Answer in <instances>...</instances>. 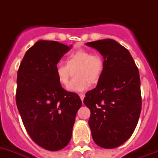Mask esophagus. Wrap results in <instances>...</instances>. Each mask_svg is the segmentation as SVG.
<instances>
[{"mask_svg":"<svg viewBox=\"0 0 158 158\" xmlns=\"http://www.w3.org/2000/svg\"><path fill=\"white\" fill-rule=\"evenodd\" d=\"M84 96H85V95L83 93H81V94H79V97H80V99H81L82 101H83V99H84Z\"/></svg>","mask_w":158,"mask_h":158,"instance_id":"obj_1","label":"esophagus"}]
</instances>
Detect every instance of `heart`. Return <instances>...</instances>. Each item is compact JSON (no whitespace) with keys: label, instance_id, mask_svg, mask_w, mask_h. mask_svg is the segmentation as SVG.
<instances>
[{"label":"heart","instance_id":"b5f03b06","mask_svg":"<svg viewBox=\"0 0 158 158\" xmlns=\"http://www.w3.org/2000/svg\"><path fill=\"white\" fill-rule=\"evenodd\" d=\"M75 69L72 79L67 85V90L72 92H82L88 88L90 83H96L104 72V59L99 54H92L90 50H78L69 54L66 64L57 63L55 73L60 84L67 86L71 71Z\"/></svg>","mask_w":158,"mask_h":158}]
</instances>
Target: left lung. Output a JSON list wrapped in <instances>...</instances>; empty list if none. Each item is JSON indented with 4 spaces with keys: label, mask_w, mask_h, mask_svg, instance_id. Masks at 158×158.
Instances as JSON below:
<instances>
[{
    "label": "left lung",
    "mask_w": 158,
    "mask_h": 158,
    "mask_svg": "<svg viewBox=\"0 0 158 158\" xmlns=\"http://www.w3.org/2000/svg\"><path fill=\"white\" fill-rule=\"evenodd\" d=\"M104 58V69L95 88L83 103L91 111L88 124L95 144L114 149L134 132L140 111L139 71L129 51L112 39L86 43Z\"/></svg>",
    "instance_id": "1"
}]
</instances>
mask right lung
Listing matches in <instances>:
<instances>
[{
  "label": "right lung",
  "mask_w": 158,
  "mask_h": 158,
  "mask_svg": "<svg viewBox=\"0 0 158 158\" xmlns=\"http://www.w3.org/2000/svg\"><path fill=\"white\" fill-rule=\"evenodd\" d=\"M71 48L55 41H38L26 51L18 71L16 103L24 126L34 142L50 151L70 142L82 105L79 95L62 87L55 73Z\"/></svg>",
  "instance_id": "1"
}]
</instances>
